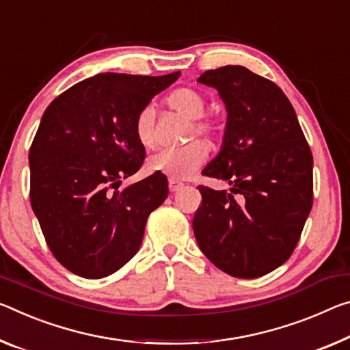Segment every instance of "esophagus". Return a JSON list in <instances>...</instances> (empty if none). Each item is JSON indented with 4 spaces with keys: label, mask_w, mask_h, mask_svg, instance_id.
<instances>
[{
    "label": "esophagus",
    "mask_w": 350,
    "mask_h": 350,
    "mask_svg": "<svg viewBox=\"0 0 350 350\" xmlns=\"http://www.w3.org/2000/svg\"><path fill=\"white\" fill-rule=\"evenodd\" d=\"M182 187H184V184H182V182L174 180V179H170V191H171V193L179 191Z\"/></svg>",
    "instance_id": "1"
}]
</instances>
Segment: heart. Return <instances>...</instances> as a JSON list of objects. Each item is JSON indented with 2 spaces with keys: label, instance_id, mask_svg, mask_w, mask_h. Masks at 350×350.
Returning <instances> with one entry per match:
<instances>
[{
  "label": "heart",
  "instance_id": "heart-1",
  "mask_svg": "<svg viewBox=\"0 0 350 350\" xmlns=\"http://www.w3.org/2000/svg\"><path fill=\"white\" fill-rule=\"evenodd\" d=\"M165 104L177 113L190 120L187 129V138L201 137L207 142H215L219 137V126L210 118H202L205 110V99L195 88H176L165 98ZM134 132L138 143L145 148H151L155 143V123L152 109L145 107L135 116ZM207 159V146L201 142H191L180 148L160 149L146 162L149 173L166 174L171 179H187L195 174V171Z\"/></svg>",
  "mask_w": 350,
  "mask_h": 350
}]
</instances>
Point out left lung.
<instances>
[{
	"mask_svg": "<svg viewBox=\"0 0 350 350\" xmlns=\"http://www.w3.org/2000/svg\"><path fill=\"white\" fill-rule=\"evenodd\" d=\"M198 82L215 87L227 109L223 148L202 174L232 188L198 187L193 230L216 268L255 279L284 265L301 238L313 205V155L274 82L240 65L205 71Z\"/></svg>",
	"mask_w": 350,
	"mask_h": 350,
	"instance_id": "8db88e82",
	"label": "left lung"
}]
</instances>
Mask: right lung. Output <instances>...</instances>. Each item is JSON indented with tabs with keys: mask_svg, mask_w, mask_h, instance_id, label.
Returning a JSON list of instances; mask_svg holds the SVG:
<instances>
[{
	"mask_svg": "<svg viewBox=\"0 0 350 350\" xmlns=\"http://www.w3.org/2000/svg\"><path fill=\"white\" fill-rule=\"evenodd\" d=\"M179 76L101 73L70 87L43 113L29 151L31 205L48 247L73 274L103 279L140 249L168 180L154 173L118 187L146 155L135 116Z\"/></svg>",
	"mask_w": 350,
	"mask_h": 350,
	"instance_id": "1",
	"label": "right lung"
}]
</instances>
